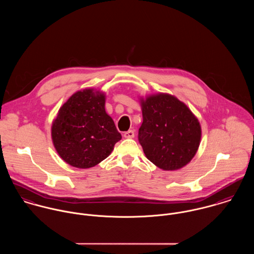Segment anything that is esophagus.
Instances as JSON below:
<instances>
[{"instance_id": "obj_1", "label": "esophagus", "mask_w": 254, "mask_h": 254, "mask_svg": "<svg viewBox=\"0 0 254 254\" xmlns=\"http://www.w3.org/2000/svg\"><path fill=\"white\" fill-rule=\"evenodd\" d=\"M134 136H135V133L133 130H129L124 133V137L127 139H132V138H134Z\"/></svg>"}]
</instances>
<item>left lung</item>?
<instances>
[{"label":"left lung","instance_id":"8db88e82","mask_svg":"<svg viewBox=\"0 0 254 254\" xmlns=\"http://www.w3.org/2000/svg\"><path fill=\"white\" fill-rule=\"evenodd\" d=\"M143 123L139 141L145 157L158 168L174 171L195 155L201 126L188 106L167 93L140 97Z\"/></svg>","mask_w":254,"mask_h":254}]
</instances>
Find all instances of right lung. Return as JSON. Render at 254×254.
<instances>
[{
	"label": "right lung",
	"mask_w": 254,
	"mask_h": 254,
	"mask_svg": "<svg viewBox=\"0 0 254 254\" xmlns=\"http://www.w3.org/2000/svg\"><path fill=\"white\" fill-rule=\"evenodd\" d=\"M106 99L102 90L77 91L59 109L52 123L53 145L61 158L73 167L96 166L122 138L106 111Z\"/></svg>",
	"instance_id": "add662e5"
}]
</instances>
